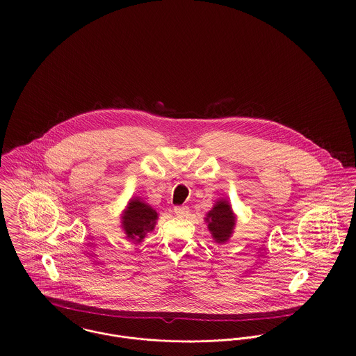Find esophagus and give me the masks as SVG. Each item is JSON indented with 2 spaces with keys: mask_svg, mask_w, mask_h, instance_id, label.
<instances>
[{
  "mask_svg": "<svg viewBox=\"0 0 356 356\" xmlns=\"http://www.w3.org/2000/svg\"><path fill=\"white\" fill-rule=\"evenodd\" d=\"M174 212L178 215V216H186L188 212H189V208L186 205H179V207H175L174 208Z\"/></svg>",
  "mask_w": 356,
  "mask_h": 356,
  "instance_id": "obj_1",
  "label": "esophagus"
}]
</instances>
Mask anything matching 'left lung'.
Returning a JSON list of instances; mask_svg holds the SVG:
<instances>
[{"mask_svg":"<svg viewBox=\"0 0 356 356\" xmlns=\"http://www.w3.org/2000/svg\"><path fill=\"white\" fill-rule=\"evenodd\" d=\"M204 220L213 241L222 245L227 243L233 236L237 216L230 202L226 197H219L215 200L213 207L205 213Z\"/></svg>","mask_w":356,"mask_h":356,"instance_id":"left-lung-1","label":"left lung"}]
</instances>
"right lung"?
Instances as JSON below:
<instances>
[{"instance_id": "obj_1", "label": "right lung", "mask_w": 356, "mask_h": 356, "mask_svg": "<svg viewBox=\"0 0 356 356\" xmlns=\"http://www.w3.org/2000/svg\"><path fill=\"white\" fill-rule=\"evenodd\" d=\"M159 213L138 196H133L127 207L120 213V227L126 234V240L141 243L145 236L156 226Z\"/></svg>"}]
</instances>
